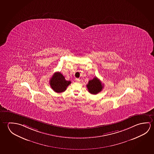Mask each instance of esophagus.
I'll use <instances>...</instances> for the list:
<instances>
[{"label": "esophagus", "mask_w": 154, "mask_h": 154, "mask_svg": "<svg viewBox=\"0 0 154 154\" xmlns=\"http://www.w3.org/2000/svg\"><path fill=\"white\" fill-rule=\"evenodd\" d=\"M76 81L77 82H80V81H81V79H79V78H76Z\"/></svg>", "instance_id": "esophagus-1"}]
</instances>
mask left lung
<instances>
[{
  "mask_svg": "<svg viewBox=\"0 0 154 154\" xmlns=\"http://www.w3.org/2000/svg\"><path fill=\"white\" fill-rule=\"evenodd\" d=\"M86 86L88 92L93 94H97L103 88V86L102 85L101 82L97 77H94L93 79L88 81Z\"/></svg>",
  "mask_w": 154,
  "mask_h": 154,
  "instance_id": "8db88e82",
  "label": "left lung"
}]
</instances>
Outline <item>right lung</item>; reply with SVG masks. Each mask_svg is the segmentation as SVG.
I'll return each mask as SVG.
<instances>
[{
  "label": "right lung",
  "mask_w": 154,
  "mask_h": 154,
  "mask_svg": "<svg viewBox=\"0 0 154 154\" xmlns=\"http://www.w3.org/2000/svg\"><path fill=\"white\" fill-rule=\"evenodd\" d=\"M71 83V81H66L64 76L59 72L54 73L50 79L51 88L57 93H61L66 91Z\"/></svg>",
  "instance_id": "add662e5"
}]
</instances>
